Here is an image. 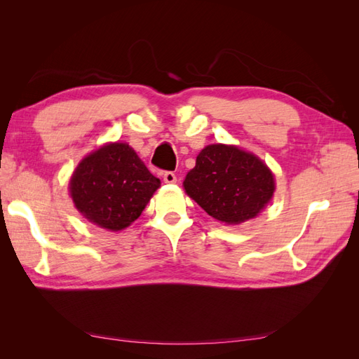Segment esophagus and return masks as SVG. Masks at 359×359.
Here are the masks:
<instances>
[{
    "mask_svg": "<svg viewBox=\"0 0 359 359\" xmlns=\"http://www.w3.org/2000/svg\"><path fill=\"white\" fill-rule=\"evenodd\" d=\"M163 181L168 184H175L177 182V175L173 172H165L163 173Z\"/></svg>",
    "mask_w": 359,
    "mask_h": 359,
    "instance_id": "1",
    "label": "esophagus"
}]
</instances>
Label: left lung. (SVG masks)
Masks as SVG:
<instances>
[{
  "instance_id": "8db88e82",
  "label": "left lung",
  "mask_w": 359,
  "mask_h": 359,
  "mask_svg": "<svg viewBox=\"0 0 359 359\" xmlns=\"http://www.w3.org/2000/svg\"><path fill=\"white\" fill-rule=\"evenodd\" d=\"M184 190L215 220L240 224L273 199L276 181L265 163L233 145L205 147L184 180Z\"/></svg>"
}]
</instances>
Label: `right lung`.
<instances>
[{"mask_svg": "<svg viewBox=\"0 0 359 359\" xmlns=\"http://www.w3.org/2000/svg\"><path fill=\"white\" fill-rule=\"evenodd\" d=\"M158 187L160 180L124 142L106 144L82 158L69 184L78 211L112 232L132 224Z\"/></svg>", "mask_w": 359, "mask_h": 359, "instance_id": "1", "label": "right lung"}]
</instances>
